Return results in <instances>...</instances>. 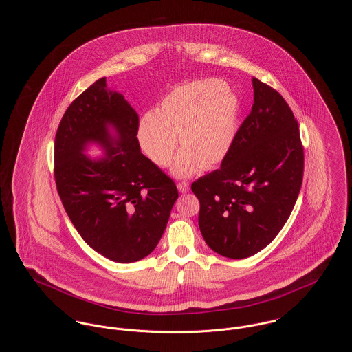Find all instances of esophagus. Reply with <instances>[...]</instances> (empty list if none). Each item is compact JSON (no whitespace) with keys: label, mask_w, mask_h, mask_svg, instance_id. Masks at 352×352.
Here are the masks:
<instances>
[{"label":"esophagus","mask_w":352,"mask_h":352,"mask_svg":"<svg viewBox=\"0 0 352 352\" xmlns=\"http://www.w3.org/2000/svg\"><path fill=\"white\" fill-rule=\"evenodd\" d=\"M177 188H179V191H180L182 194H186V192L190 191V184H188L187 182H180V183L177 184Z\"/></svg>","instance_id":"1"}]
</instances>
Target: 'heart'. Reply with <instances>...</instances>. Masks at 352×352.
I'll use <instances>...</instances> for the list:
<instances>
[{
  "label": "heart",
  "mask_w": 352,
  "mask_h": 352,
  "mask_svg": "<svg viewBox=\"0 0 352 352\" xmlns=\"http://www.w3.org/2000/svg\"><path fill=\"white\" fill-rule=\"evenodd\" d=\"M239 101L218 78H203L175 88L157 111H148L138 123V141L158 166L173 162L176 177H190L201 168L219 165L232 151L237 134Z\"/></svg>",
  "instance_id": "1"
}]
</instances>
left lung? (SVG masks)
Instances as JSON below:
<instances>
[{
	"label": "left lung",
	"mask_w": 352,
	"mask_h": 352,
	"mask_svg": "<svg viewBox=\"0 0 352 352\" xmlns=\"http://www.w3.org/2000/svg\"><path fill=\"white\" fill-rule=\"evenodd\" d=\"M253 105L221 168L191 190L199 229L221 256L245 258L264 250L287 222L301 191L300 127L286 100L252 78Z\"/></svg>",
	"instance_id": "8db88e82"
}]
</instances>
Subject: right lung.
<instances>
[{
  "instance_id": "add662e5",
  "label": "right lung",
  "mask_w": 352,
  "mask_h": 352,
  "mask_svg": "<svg viewBox=\"0 0 352 352\" xmlns=\"http://www.w3.org/2000/svg\"><path fill=\"white\" fill-rule=\"evenodd\" d=\"M138 123L134 108L102 77L69 105L55 135L62 204L82 240L116 263L154 251L179 198L173 180L141 153ZM91 144L103 155L87 156Z\"/></svg>"
}]
</instances>
